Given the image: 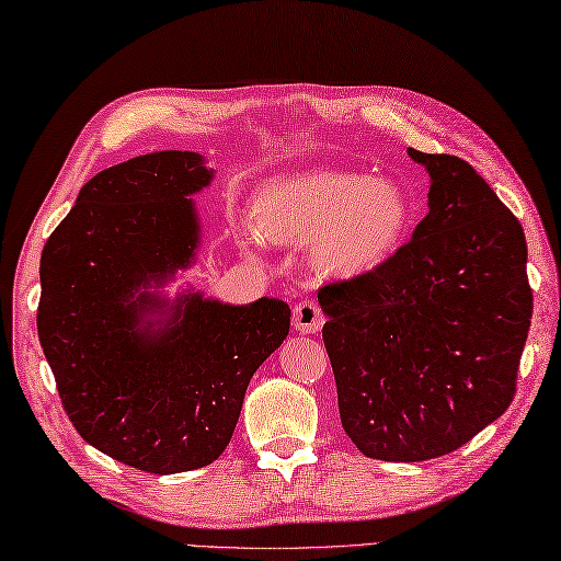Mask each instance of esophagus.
Wrapping results in <instances>:
<instances>
[{"label": "esophagus", "instance_id": "obj_1", "mask_svg": "<svg viewBox=\"0 0 561 561\" xmlns=\"http://www.w3.org/2000/svg\"><path fill=\"white\" fill-rule=\"evenodd\" d=\"M322 324H324V314L314 300H302L293 308V327L298 332L314 334L322 330Z\"/></svg>", "mask_w": 561, "mask_h": 561}]
</instances>
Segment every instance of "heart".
<instances>
[{
    "label": "heart",
    "instance_id": "b5f03b06",
    "mask_svg": "<svg viewBox=\"0 0 561 561\" xmlns=\"http://www.w3.org/2000/svg\"><path fill=\"white\" fill-rule=\"evenodd\" d=\"M263 237L312 244L327 276L362 278L396 256L412 225L403 185L352 171H314L261 187L253 205Z\"/></svg>",
    "mask_w": 561,
    "mask_h": 561
}]
</instances>
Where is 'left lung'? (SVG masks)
Wrapping results in <instances>:
<instances>
[{
	"mask_svg": "<svg viewBox=\"0 0 561 561\" xmlns=\"http://www.w3.org/2000/svg\"><path fill=\"white\" fill-rule=\"evenodd\" d=\"M408 156L427 217L386 266L317 293L342 427L380 461L442 457L499 420L533 317L520 221L461 158Z\"/></svg>",
	"mask_w": 561,
	"mask_h": 561,
	"instance_id": "1",
	"label": "left lung"
}]
</instances>
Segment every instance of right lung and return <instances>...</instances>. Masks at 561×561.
<instances>
[{
  "mask_svg": "<svg viewBox=\"0 0 561 561\" xmlns=\"http://www.w3.org/2000/svg\"><path fill=\"white\" fill-rule=\"evenodd\" d=\"M203 153L153 151L82 185L41 253L38 340L80 437L126 467L181 473L227 449L251 376L283 344L278 298L161 290L195 266Z\"/></svg>",
  "mask_w": 561,
  "mask_h": 561,
  "instance_id": "right-lung-1",
  "label": "right lung"
}]
</instances>
